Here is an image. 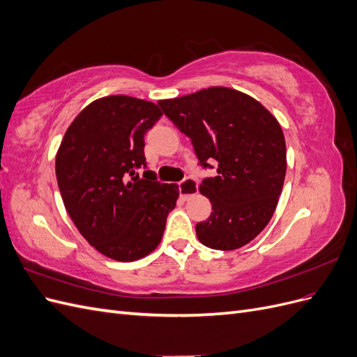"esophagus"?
I'll list each match as a JSON object with an SVG mask.
<instances>
[{
	"mask_svg": "<svg viewBox=\"0 0 357 357\" xmlns=\"http://www.w3.org/2000/svg\"><path fill=\"white\" fill-rule=\"evenodd\" d=\"M178 190L183 199H189L195 193H198V183L193 178H185L178 183Z\"/></svg>",
	"mask_w": 357,
	"mask_h": 357,
	"instance_id": "esophagus-1",
	"label": "esophagus"
}]
</instances>
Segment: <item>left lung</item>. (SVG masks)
Masks as SVG:
<instances>
[{
  "mask_svg": "<svg viewBox=\"0 0 357 357\" xmlns=\"http://www.w3.org/2000/svg\"><path fill=\"white\" fill-rule=\"evenodd\" d=\"M158 105L190 138L205 177L199 192L211 202L207 220L195 226L198 240L215 250H235L264 231L275 211L286 176L282 126L252 96L229 88H208Z\"/></svg>",
  "mask_w": 357,
  "mask_h": 357,
  "instance_id": "8db88e82",
  "label": "left lung"
}]
</instances>
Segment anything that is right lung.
Wrapping results in <instances>:
<instances>
[{
    "mask_svg": "<svg viewBox=\"0 0 357 357\" xmlns=\"http://www.w3.org/2000/svg\"><path fill=\"white\" fill-rule=\"evenodd\" d=\"M162 116L153 102L125 95L96 100L74 119L56 155V180L75 228L119 262L153 252L178 186L147 169L144 135ZM146 171L142 178L137 169Z\"/></svg>",
    "mask_w": 357,
    "mask_h": 357,
    "instance_id": "right-lung-1",
    "label": "right lung"
}]
</instances>
